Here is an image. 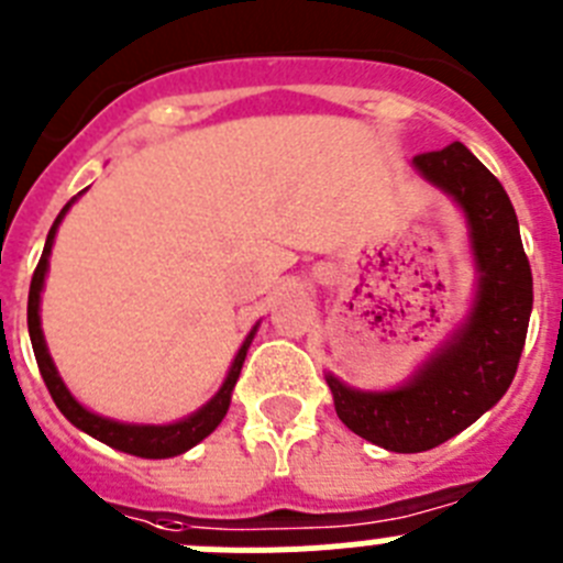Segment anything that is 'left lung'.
Segmentation results:
<instances>
[{"label":"left lung","mask_w":563,"mask_h":563,"mask_svg":"<svg viewBox=\"0 0 563 563\" xmlns=\"http://www.w3.org/2000/svg\"><path fill=\"white\" fill-rule=\"evenodd\" d=\"M413 166L464 210L477 291L464 324L402 386L361 391L324 375L341 422L391 453L439 448L500 400L517 375L533 308V275L500 180L459 141L417 155Z\"/></svg>","instance_id":"left-lung-1"}]
</instances>
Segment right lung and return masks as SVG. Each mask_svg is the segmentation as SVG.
<instances>
[{
	"label": "right lung",
	"mask_w": 563,
	"mask_h": 563,
	"mask_svg": "<svg viewBox=\"0 0 563 563\" xmlns=\"http://www.w3.org/2000/svg\"><path fill=\"white\" fill-rule=\"evenodd\" d=\"M77 199V197H75ZM71 199V202H75ZM71 202L57 213L55 224H52L49 235H46V244H44V255H41L38 266H35V275L33 283H30V299H27V328H30V341H33V353L35 361H38V369L41 377H44L46 388H49L52 400L55 406L60 408L63 417L68 422L80 428L82 433L93 435L97 441L108 444L113 450H122V453L130 455H139V459H175V455L186 453L191 450L194 444L210 435L213 430L219 428V422L224 419L230 408V397H233V388L235 380L241 375V366H244L246 358V350L252 344V335H255L257 324L250 330V335L244 339L241 344L239 355H235L233 366H230L228 377H224L222 388H219L208 402H205L199 411H194L191 417L180 419V422H172V424H130V422H115V419L108 417H99V413L88 411L82 408L80 402L71 397V391L66 388V383L60 380L55 369V361H52L49 350H46V341H44V330H41V291H44V280H46V269H49V255H52V244H55V233H57V224L63 222L66 217V210L71 208Z\"/></svg>",
	"instance_id": "add662e5"
}]
</instances>
